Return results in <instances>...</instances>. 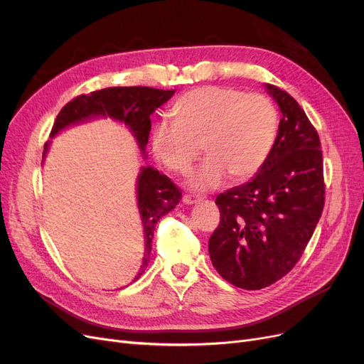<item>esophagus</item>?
Returning a JSON list of instances; mask_svg holds the SVG:
<instances>
[{"mask_svg":"<svg viewBox=\"0 0 364 364\" xmlns=\"http://www.w3.org/2000/svg\"><path fill=\"white\" fill-rule=\"evenodd\" d=\"M199 200H200V197H199V196H194V194H185V196L182 197V202H183L185 205H193V203L199 202Z\"/></svg>","mask_w":364,"mask_h":364,"instance_id":"34e87169","label":"esophagus"}]
</instances>
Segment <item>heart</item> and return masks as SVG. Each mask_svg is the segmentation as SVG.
<instances>
[{
	"label": "heart",
	"instance_id": "1",
	"mask_svg": "<svg viewBox=\"0 0 364 364\" xmlns=\"http://www.w3.org/2000/svg\"><path fill=\"white\" fill-rule=\"evenodd\" d=\"M173 121L153 127L155 158L174 173H186L202 150L206 159L188 185L214 190L230 174L245 181L257 174L270 155L278 132V112L270 98L228 86H202L183 94L171 109Z\"/></svg>",
	"mask_w": 364,
	"mask_h": 364
}]
</instances>
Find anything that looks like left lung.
Here are the masks:
<instances>
[{"label": "left lung", "mask_w": 364, "mask_h": 364, "mask_svg": "<svg viewBox=\"0 0 364 364\" xmlns=\"http://www.w3.org/2000/svg\"><path fill=\"white\" fill-rule=\"evenodd\" d=\"M264 87L282 114L277 139L249 182L217 196L220 225L208 243L220 277L245 290L269 287L294 267L325 203L316 129L290 94Z\"/></svg>", "instance_id": "left-lung-1"}]
</instances>
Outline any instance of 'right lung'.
<instances>
[{
	"label": "right lung",
	"instance_id": "obj_1",
	"mask_svg": "<svg viewBox=\"0 0 364 364\" xmlns=\"http://www.w3.org/2000/svg\"><path fill=\"white\" fill-rule=\"evenodd\" d=\"M174 91L155 90L147 86H112L91 94L75 97L62 107L50 138L59 135L62 130L97 118H111L124 124L134 135L142 158H147L146 146L151 129L150 115L167 103ZM51 141L43 147L42 162L46 159ZM181 191L167 176L153 167H141L136 178V205L144 229V258L134 282L149 266L153 230L159 220L168 214L181 200Z\"/></svg>",
	"mask_w": 364,
	"mask_h": 364
}]
</instances>
